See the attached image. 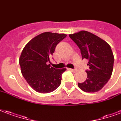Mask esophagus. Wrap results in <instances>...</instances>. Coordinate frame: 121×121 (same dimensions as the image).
I'll use <instances>...</instances> for the list:
<instances>
[{"mask_svg":"<svg viewBox=\"0 0 121 121\" xmlns=\"http://www.w3.org/2000/svg\"><path fill=\"white\" fill-rule=\"evenodd\" d=\"M69 70H71V71H72V72H75V71L76 70V69H69Z\"/></svg>","mask_w":121,"mask_h":121,"instance_id":"obj_1","label":"esophagus"}]
</instances>
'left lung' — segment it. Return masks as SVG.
<instances>
[{
	"mask_svg": "<svg viewBox=\"0 0 121 121\" xmlns=\"http://www.w3.org/2000/svg\"><path fill=\"white\" fill-rule=\"evenodd\" d=\"M81 51L82 59L88 60L87 78L78 85L86 92H96L103 88L110 78L114 57L110 45L104 40L86 31L69 35Z\"/></svg>",
	"mask_w": 121,
	"mask_h": 121,
	"instance_id": "8db88e82",
	"label": "left lung"
}]
</instances>
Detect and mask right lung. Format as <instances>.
<instances>
[{
	"mask_svg": "<svg viewBox=\"0 0 121 121\" xmlns=\"http://www.w3.org/2000/svg\"><path fill=\"white\" fill-rule=\"evenodd\" d=\"M66 34L45 32L31 39L24 47L19 58L22 76L31 88L40 93L55 90L61 83L66 69H56L47 62L58 43Z\"/></svg>",
	"mask_w": 121,
	"mask_h": 121,
	"instance_id": "right-lung-1",
	"label": "right lung"
}]
</instances>
